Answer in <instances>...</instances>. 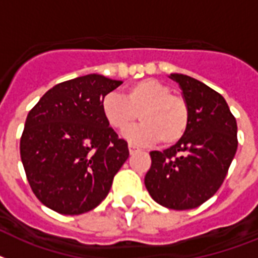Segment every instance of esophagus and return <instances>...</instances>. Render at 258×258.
I'll return each mask as SVG.
<instances>
[{
    "label": "esophagus",
    "instance_id": "esophagus-1",
    "mask_svg": "<svg viewBox=\"0 0 258 258\" xmlns=\"http://www.w3.org/2000/svg\"><path fill=\"white\" fill-rule=\"evenodd\" d=\"M128 150H130V154H131V155L135 154V152H138V151H139V150H138V148L135 147V146H133V144H130Z\"/></svg>",
    "mask_w": 258,
    "mask_h": 258
}]
</instances>
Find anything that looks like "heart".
I'll use <instances>...</instances> for the list:
<instances>
[{"mask_svg": "<svg viewBox=\"0 0 258 258\" xmlns=\"http://www.w3.org/2000/svg\"><path fill=\"white\" fill-rule=\"evenodd\" d=\"M106 122L119 133L128 130L138 118L142 124L125 133V138L139 144L158 142L172 146L184 136L189 122V110L183 96L158 79H142L124 91V95L108 93L102 99Z\"/></svg>", "mask_w": 258, "mask_h": 258, "instance_id": "1", "label": "heart"}]
</instances>
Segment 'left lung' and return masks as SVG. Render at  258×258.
Returning a JSON list of instances; mask_svg holds the SVG:
<instances>
[{"label": "left lung", "mask_w": 258, "mask_h": 258, "mask_svg": "<svg viewBox=\"0 0 258 258\" xmlns=\"http://www.w3.org/2000/svg\"><path fill=\"white\" fill-rule=\"evenodd\" d=\"M189 110L184 136L163 152L151 151L144 184L165 208H198L216 194L237 151V123L223 96L198 79L171 74Z\"/></svg>", "instance_id": "left-lung-1"}]
</instances>
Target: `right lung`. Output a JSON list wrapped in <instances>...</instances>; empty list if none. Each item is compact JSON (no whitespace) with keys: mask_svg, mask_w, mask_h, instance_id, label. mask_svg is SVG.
Here are the masks:
<instances>
[{"mask_svg":"<svg viewBox=\"0 0 258 258\" xmlns=\"http://www.w3.org/2000/svg\"><path fill=\"white\" fill-rule=\"evenodd\" d=\"M122 81L89 74L58 83L27 114L20 151L39 202L62 215L89 212L103 202L128 158L102 112V99Z\"/></svg>","mask_w":258,"mask_h":258,"instance_id":"obj_1","label":"right lung"}]
</instances>
